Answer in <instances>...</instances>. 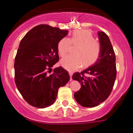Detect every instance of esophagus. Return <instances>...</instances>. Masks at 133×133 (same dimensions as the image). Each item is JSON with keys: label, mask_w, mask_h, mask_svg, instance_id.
I'll return each instance as SVG.
<instances>
[{"label": "esophagus", "mask_w": 133, "mask_h": 133, "mask_svg": "<svg viewBox=\"0 0 133 133\" xmlns=\"http://www.w3.org/2000/svg\"><path fill=\"white\" fill-rule=\"evenodd\" d=\"M69 76H70V80H72V76H73V72L69 71Z\"/></svg>", "instance_id": "1"}]
</instances>
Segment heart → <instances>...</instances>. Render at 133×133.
I'll return each mask as SVG.
<instances>
[{
	"label": "heart",
	"mask_w": 133,
	"mask_h": 133,
	"mask_svg": "<svg viewBox=\"0 0 133 133\" xmlns=\"http://www.w3.org/2000/svg\"><path fill=\"white\" fill-rule=\"evenodd\" d=\"M71 44L78 45L75 51V55H69L61 60V65L65 69L74 71L84 64L88 67L96 62L101 53L100 43L95 41L90 31L87 29L75 31L71 38L64 37L59 41L58 51L61 57H64L70 51Z\"/></svg>",
	"instance_id": "b5f03b06"
}]
</instances>
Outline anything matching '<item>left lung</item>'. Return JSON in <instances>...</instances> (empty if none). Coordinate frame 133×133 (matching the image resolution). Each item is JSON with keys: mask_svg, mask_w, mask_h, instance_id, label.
<instances>
[{"mask_svg": "<svg viewBox=\"0 0 133 133\" xmlns=\"http://www.w3.org/2000/svg\"><path fill=\"white\" fill-rule=\"evenodd\" d=\"M101 53L96 62L72 76L81 84V88L75 92V100L85 108H92L105 101L112 91L116 77V57L108 36L98 31ZM87 76L85 77V74Z\"/></svg>", "mask_w": 133, "mask_h": 133, "instance_id": "obj_1", "label": "left lung"}]
</instances>
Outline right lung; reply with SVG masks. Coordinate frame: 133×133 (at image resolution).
Wrapping results in <instances>:
<instances>
[{"mask_svg":"<svg viewBox=\"0 0 133 133\" xmlns=\"http://www.w3.org/2000/svg\"><path fill=\"white\" fill-rule=\"evenodd\" d=\"M68 33V30L41 24L21 41L15 59V81L22 97L32 106H50L57 98L59 88L69 81V73L62 67L48 74L59 60V41Z\"/></svg>","mask_w":133,"mask_h":133,"instance_id":"obj_1","label":"right lung"}]
</instances>
